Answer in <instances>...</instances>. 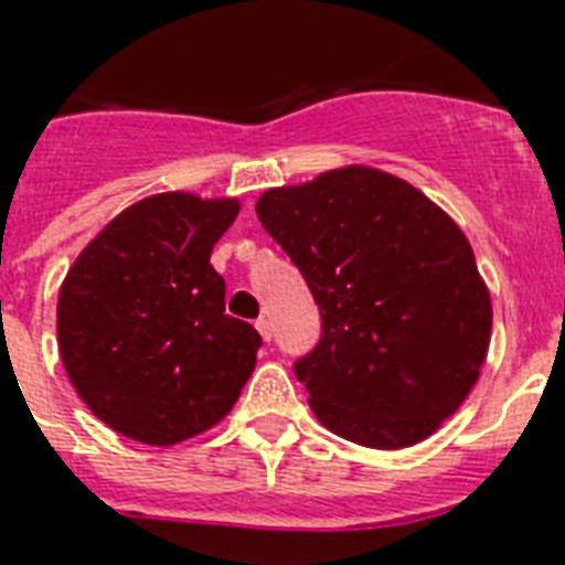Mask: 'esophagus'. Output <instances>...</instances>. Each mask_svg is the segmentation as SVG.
Returning <instances> with one entry per match:
<instances>
[{
	"instance_id": "esophagus-1",
	"label": "esophagus",
	"mask_w": 565,
	"mask_h": 565,
	"mask_svg": "<svg viewBox=\"0 0 565 565\" xmlns=\"http://www.w3.org/2000/svg\"><path fill=\"white\" fill-rule=\"evenodd\" d=\"M255 330L262 332V338L264 341H269V338H273V323H269V318H258V321H255Z\"/></svg>"
}]
</instances>
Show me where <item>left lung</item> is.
Instances as JSON below:
<instances>
[{"label": "left lung", "mask_w": 565, "mask_h": 565, "mask_svg": "<svg viewBox=\"0 0 565 565\" xmlns=\"http://www.w3.org/2000/svg\"><path fill=\"white\" fill-rule=\"evenodd\" d=\"M255 213L321 310V341L292 366L316 418L370 449L429 438L472 392L492 335L463 230L364 164L267 190Z\"/></svg>", "instance_id": "left-lung-1"}]
</instances>
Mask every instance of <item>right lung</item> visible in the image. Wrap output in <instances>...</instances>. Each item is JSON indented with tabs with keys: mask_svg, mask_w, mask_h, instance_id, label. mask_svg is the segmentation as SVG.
I'll use <instances>...</instances> for the list:
<instances>
[{
	"mask_svg": "<svg viewBox=\"0 0 565 565\" xmlns=\"http://www.w3.org/2000/svg\"><path fill=\"white\" fill-rule=\"evenodd\" d=\"M235 199L159 193L119 213L58 289V352L87 409L150 446H173L233 409L262 335L224 316L213 244Z\"/></svg>",
	"mask_w": 565,
	"mask_h": 565,
	"instance_id": "1",
	"label": "right lung"
}]
</instances>
